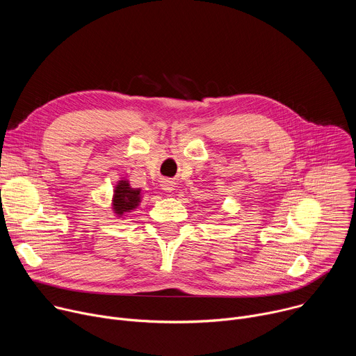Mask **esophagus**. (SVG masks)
<instances>
[{
	"label": "esophagus",
	"mask_w": 356,
	"mask_h": 356,
	"mask_svg": "<svg viewBox=\"0 0 356 356\" xmlns=\"http://www.w3.org/2000/svg\"><path fill=\"white\" fill-rule=\"evenodd\" d=\"M162 187H163L165 191H170V190H173V183L169 181V180H166V181L162 183Z\"/></svg>",
	"instance_id": "esophagus-1"
}]
</instances>
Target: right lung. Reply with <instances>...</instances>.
Listing matches in <instances>:
<instances>
[{"mask_svg":"<svg viewBox=\"0 0 356 356\" xmlns=\"http://www.w3.org/2000/svg\"><path fill=\"white\" fill-rule=\"evenodd\" d=\"M140 202V190L132 188L127 180H121L114 191L113 207L115 214L122 216L136 209Z\"/></svg>","mask_w":356,"mask_h":356,"instance_id":"add662e5","label":"right lung"}]
</instances>
